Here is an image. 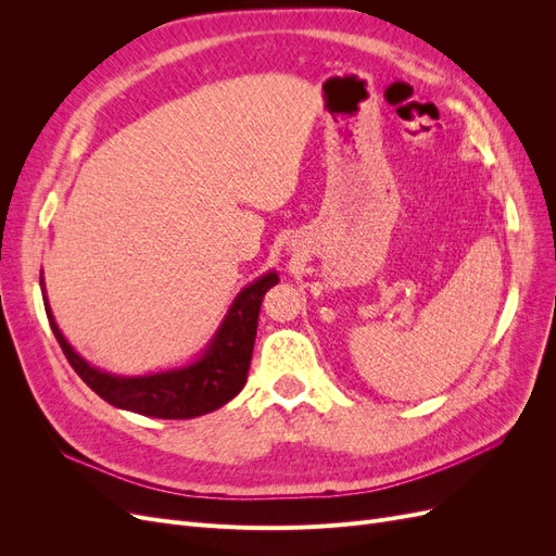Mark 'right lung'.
<instances>
[{
	"instance_id": "1",
	"label": "right lung",
	"mask_w": 556,
	"mask_h": 556,
	"mask_svg": "<svg viewBox=\"0 0 556 556\" xmlns=\"http://www.w3.org/2000/svg\"><path fill=\"white\" fill-rule=\"evenodd\" d=\"M278 274L271 268V271L248 282L233 296L223 323L217 325L211 341L194 359L141 376L111 374L80 357L55 323L53 308L48 304L43 274L41 292L50 329H53L74 371L94 394L121 410L160 419H190L217 410L243 390L252 359V345H255L257 336L262 299L274 285H278Z\"/></svg>"
}]
</instances>
